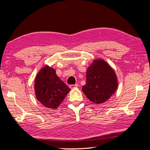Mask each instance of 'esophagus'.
<instances>
[{
    "label": "esophagus",
    "mask_w": 150,
    "mask_h": 150,
    "mask_svg": "<svg viewBox=\"0 0 150 150\" xmlns=\"http://www.w3.org/2000/svg\"><path fill=\"white\" fill-rule=\"evenodd\" d=\"M78 87V84H77V83L75 84V85H70V88H72H72H77Z\"/></svg>",
    "instance_id": "obj_1"
}]
</instances>
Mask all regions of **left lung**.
<instances>
[{
	"mask_svg": "<svg viewBox=\"0 0 150 150\" xmlns=\"http://www.w3.org/2000/svg\"><path fill=\"white\" fill-rule=\"evenodd\" d=\"M86 84L82 91L91 102H105L117 90L118 83L114 69L103 59H95L88 67Z\"/></svg>",
	"mask_w": 150,
	"mask_h": 150,
	"instance_id": "8db88e82",
	"label": "left lung"
}]
</instances>
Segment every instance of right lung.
<instances>
[{"label":"right lung","mask_w":150,"mask_h":150,"mask_svg":"<svg viewBox=\"0 0 150 150\" xmlns=\"http://www.w3.org/2000/svg\"><path fill=\"white\" fill-rule=\"evenodd\" d=\"M36 98L45 107L56 109L71 88L56 74L54 68L45 65L36 75L34 83Z\"/></svg>","instance_id":"add662e5"}]
</instances>
